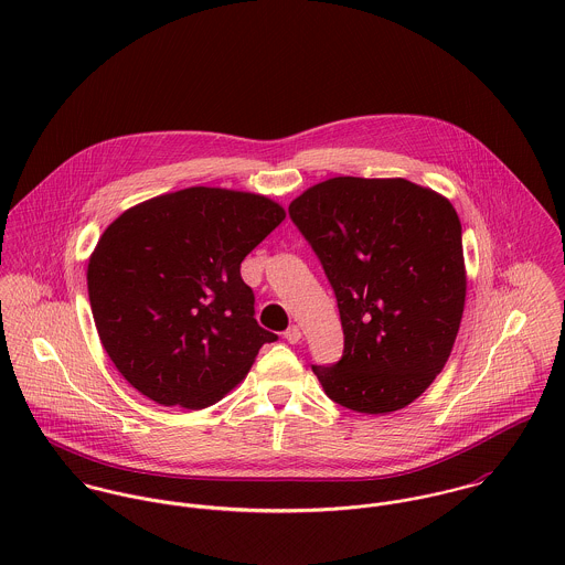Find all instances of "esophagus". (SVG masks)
Masks as SVG:
<instances>
[{
  "mask_svg": "<svg viewBox=\"0 0 565 565\" xmlns=\"http://www.w3.org/2000/svg\"><path fill=\"white\" fill-rule=\"evenodd\" d=\"M285 339H287L289 343H298V341L302 339V332H300V328H298V326H289V328L285 330Z\"/></svg>",
  "mask_w": 565,
  "mask_h": 565,
  "instance_id": "34e87169",
  "label": "esophagus"
}]
</instances>
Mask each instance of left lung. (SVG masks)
<instances>
[{
    "mask_svg": "<svg viewBox=\"0 0 565 565\" xmlns=\"http://www.w3.org/2000/svg\"><path fill=\"white\" fill-rule=\"evenodd\" d=\"M289 215L334 289L343 356L313 365L330 401L385 415L444 370L466 307L461 222L448 198L404 178L339 175Z\"/></svg>",
    "mask_w": 565,
    "mask_h": 565,
    "instance_id": "obj_1",
    "label": "left lung"
}]
</instances>
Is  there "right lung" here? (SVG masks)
Segmentation results:
<instances>
[{
    "label": "right lung",
    "instance_id": "1",
    "mask_svg": "<svg viewBox=\"0 0 565 565\" xmlns=\"http://www.w3.org/2000/svg\"><path fill=\"white\" fill-rule=\"evenodd\" d=\"M285 209L258 193L189 186L124 211L86 267L97 334L143 396L191 411L220 403L278 337L254 320L242 260Z\"/></svg>",
    "mask_w": 565,
    "mask_h": 565
}]
</instances>
